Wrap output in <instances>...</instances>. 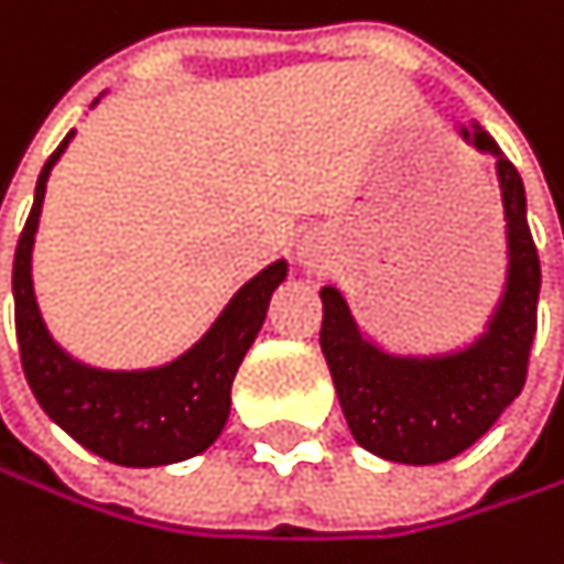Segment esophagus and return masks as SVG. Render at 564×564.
Returning a JSON list of instances; mask_svg holds the SVG:
<instances>
[{
    "label": "esophagus",
    "mask_w": 564,
    "mask_h": 564,
    "mask_svg": "<svg viewBox=\"0 0 564 564\" xmlns=\"http://www.w3.org/2000/svg\"><path fill=\"white\" fill-rule=\"evenodd\" d=\"M316 258H319L316 245H313V241H303V245H300V261H303V264H313Z\"/></svg>",
    "instance_id": "1"
}]
</instances>
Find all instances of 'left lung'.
<instances>
[{
  "label": "left lung",
  "instance_id": "obj_1",
  "mask_svg": "<svg viewBox=\"0 0 564 564\" xmlns=\"http://www.w3.org/2000/svg\"><path fill=\"white\" fill-rule=\"evenodd\" d=\"M468 134V131H465ZM475 144L494 151L478 131ZM507 213L510 278L490 329L468 351L416 361L368 345L335 286L323 290L319 345L355 442L403 465H438L475 445L527 384L536 335L539 254L527 223V193L517 167L497 154Z\"/></svg>",
  "mask_w": 564,
  "mask_h": 564
}]
</instances>
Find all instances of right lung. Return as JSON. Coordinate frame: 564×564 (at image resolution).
Here are the masks:
<instances>
[{
    "instance_id": "1",
    "label": "right lung",
    "mask_w": 564,
    "mask_h": 564,
    "mask_svg": "<svg viewBox=\"0 0 564 564\" xmlns=\"http://www.w3.org/2000/svg\"><path fill=\"white\" fill-rule=\"evenodd\" d=\"M74 131L47 158L34 206L15 248L12 293H15V335L28 387L41 410L74 435L83 448L126 468L171 465L209 448L231 406L235 371L251 348L254 335L268 316L271 293L286 278V264L278 261L248 281L183 358L154 371H96L67 358L44 329L34 290H31V245L51 167L70 144Z\"/></svg>"
}]
</instances>
